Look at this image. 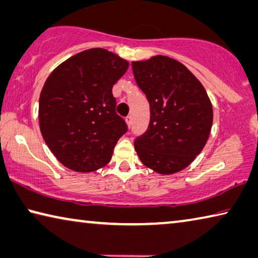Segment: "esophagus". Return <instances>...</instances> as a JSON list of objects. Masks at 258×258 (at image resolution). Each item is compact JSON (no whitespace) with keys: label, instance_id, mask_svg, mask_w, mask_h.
Masks as SVG:
<instances>
[{"label":"esophagus","instance_id":"obj_1","mask_svg":"<svg viewBox=\"0 0 258 258\" xmlns=\"http://www.w3.org/2000/svg\"><path fill=\"white\" fill-rule=\"evenodd\" d=\"M125 121H126V124H127V126L130 127L131 124H132V117H131V116L125 117Z\"/></svg>","mask_w":258,"mask_h":258}]
</instances>
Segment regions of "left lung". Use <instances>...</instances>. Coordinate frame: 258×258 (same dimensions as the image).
<instances>
[{
  "label": "left lung",
  "instance_id": "1",
  "mask_svg": "<svg viewBox=\"0 0 258 258\" xmlns=\"http://www.w3.org/2000/svg\"><path fill=\"white\" fill-rule=\"evenodd\" d=\"M150 104V121L134 141L142 164L161 174L187 167L209 138L214 112L206 89L185 65L167 56L132 62Z\"/></svg>",
  "mask_w": 258,
  "mask_h": 258
}]
</instances>
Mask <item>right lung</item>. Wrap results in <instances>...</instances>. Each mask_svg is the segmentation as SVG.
<instances>
[{
	"label": "right lung",
	"mask_w": 258,
	"mask_h": 258,
	"mask_svg": "<svg viewBox=\"0 0 258 258\" xmlns=\"http://www.w3.org/2000/svg\"><path fill=\"white\" fill-rule=\"evenodd\" d=\"M128 62L103 48L73 55L47 78L39 100L43 140L68 169L92 172L107 165L127 125L116 113L112 86Z\"/></svg>",
	"instance_id": "add662e5"
}]
</instances>
